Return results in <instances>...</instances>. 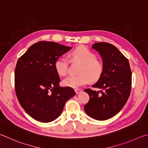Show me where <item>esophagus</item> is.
Here are the masks:
<instances>
[{"instance_id":"34e87169","label":"esophagus","mask_w":148,"mask_h":148,"mask_svg":"<svg viewBox=\"0 0 148 148\" xmlns=\"http://www.w3.org/2000/svg\"><path fill=\"white\" fill-rule=\"evenodd\" d=\"M75 91L77 94H79L82 92V90H80V89H75Z\"/></svg>"}]
</instances>
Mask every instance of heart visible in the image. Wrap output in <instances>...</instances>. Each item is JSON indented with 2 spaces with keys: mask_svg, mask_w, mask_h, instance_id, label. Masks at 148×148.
<instances>
[{
  "mask_svg": "<svg viewBox=\"0 0 148 148\" xmlns=\"http://www.w3.org/2000/svg\"><path fill=\"white\" fill-rule=\"evenodd\" d=\"M70 60L77 62L81 65L78 75H70L62 81L64 86L77 88L88 83L90 81H96L101 76L103 64L97 60L95 54L84 46L78 47L70 53ZM69 62L66 57L61 56L55 61L54 67L60 75H66L68 69Z\"/></svg>",
  "mask_w": 148,
  "mask_h": 148,
  "instance_id": "1",
  "label": "heart"
}]
</instances>
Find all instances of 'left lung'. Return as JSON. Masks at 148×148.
<instances>
[{
  "label": "left lung",
  "instance_id": "obj_1",
  "mask_svg": "<svg viewBox=\"0 0 148 148\" xmlns=\"http://www.w3.org/2000/svg\"><path fill=\"white\" fill-rule=\"evenodd\" d=\"M92 48L99 52L103 60L101 76L92 86L101 90H84L90 100L84 108L91 118L106 120L117 114L127 101L132 73L127 58L114 45L106 42L95 43Z\"/></svg>",
  "mask_w": 148,
  "mask_h": 148
}]
</instances>
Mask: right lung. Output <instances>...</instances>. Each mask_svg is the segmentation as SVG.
Wrapping results in <instances>:
<instances>
[{
	"label": "right lung",
	"instance_id": "add662e5",
	"mask_svg": "<svg viewBox=\"0 0 148 148\" xmlns=\"http://www.w3.org/2000/svg\"><path fill=\"white\" fill-rule=\"evenodd\" d=\"M72 47L53 41L33 44L20 57L15 69V89L26 112L43 123L60 115L65 103L75 95L72 88L59 86L55 61Z\"/></svg>",
	"mask_w": 148,
	"mask_h": 148
}]
</instances>
